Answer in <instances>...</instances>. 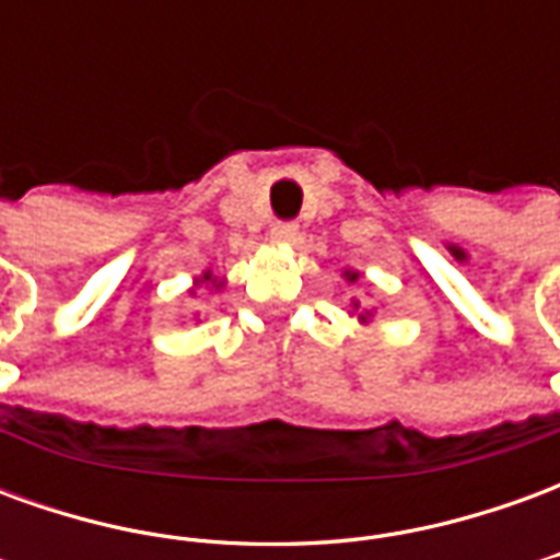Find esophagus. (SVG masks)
I'll return each instance as SVG.
<instances>
[{
	"mask_svg": "<svg viewBox=\"0 0 560 560\" xmlns=\"http://www.w3.org/2000/svg\"><path fill=\"white\" fill-rule=\"evenodd\" d=\"M296 233L300 231H296V224H293V221H276V224L269 228V240H272V243L288 245L296 240Z\"/></svg>",
	"mask_w": 560,
	"mask_h": 560,
	"instance_id": "34e87169",
	"label": "esophagus"
}]
</instances>
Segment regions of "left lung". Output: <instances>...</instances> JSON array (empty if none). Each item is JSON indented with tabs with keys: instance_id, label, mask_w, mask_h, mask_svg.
Returning <instances> with one entry per match:
<instances>
[{
	"instance_id": "obj_1",
	"label": "left lung",
	"mask_w": 560,
	"mask_h": 560,
	"mask_svg": "<svg viewBox=\"0 0 560 560\" xmlns=\"http://www.w3.org/2000/svg\"><path fill=\"white\" fill-rule=\"evenodd\" d=\"M353 279H357V276H353V272H348V281H353Z\"/></svg>"
}]
</instances>
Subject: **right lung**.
<instances>
[{
    "label": "right lung",
    "instance_id": "right-lung-1",
    "mask_svg": "<svg viewBox=\"0 0 560 560\" xmlns=\"http://www.w3.org/2000/svg\"><path fill=\"white\" fill-rule=\"evenodd\" d=\"M203 281H209V284H215V281H212V276H209V272H207V276H203Z\"/></svg>",
    "mask_w": 560,
    "mask_h": 560
}]
</instances>
